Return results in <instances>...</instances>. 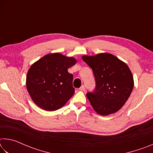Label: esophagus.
<instances>
[{
    "instance_id": "1",
    "label": "esophagus",
    "mask_w": 153,
    "mask_h": 153,
    "mask_svg": "<svg viewBox=\"0 0 153 153\" xmlns=\"http://www.w3.org/2000/svg\"><path fill=\"white\" fill-rule=\"evenodd\" d=\"M79 90H80V91H84V90H85V87H84V85H82V86L79 88Z\"/></svg>"
}]
</instances>
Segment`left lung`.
<instances>
[{
  "mask_svg": "<svg viewBox=\"0 0 153 153\" xmlns=\"http://www.w3.org/2000/svg\"><path fill=\"white\" fill-rule=\"evenodd\" d=\"M93 71L96 88L87 98L94 111L100 115L115 113L123 107L134 88V78L127 65L109 53L82 56Z\"/></svg>",
  "mask_w": 153,
  "mask_h": 153,
  "instance_id": "1",
  "label": "left lung"
}]
</instances>
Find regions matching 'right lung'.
Listing matches in <instances>:
<instances>
[{
    "instance_id": "add662e5",
    "label": "right lung",
    "mask_w": 153,
    "mask_h": 153,
    "mask_svg": "<svg viewBox=\"0 0 153 153\" xmlns=\"http://www.w3.org/2000/svg\"><path fill=\"white\" fill-rule=\"evenodd\" d=\"M76 59L56 53L48 54L32 65L27 71L26 87L33 102L53 111L66 104L75 92L74 76L67 69Z\"/></svg>"
}]
</instances>
